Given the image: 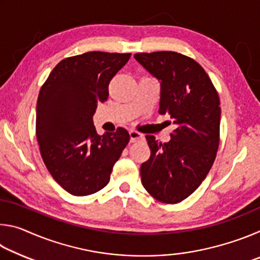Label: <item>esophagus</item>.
<instances>
[{
	"label": "esophagus",
	"mask_w": 260,
	"mask_h": 260,
	"mask_svg": "<svg viewBox=\"0 0 260 260\" xmlns=\"http://www.w3.org/2000/svg\"><path fill=\"white\" fill-rule=\"evenodd\" d=\"M129 136H131V142H136V141L143 139V134H141L136 131H129Z\"/></svg>",
	"instance_id": "esophagus-1"
}]
</instances>
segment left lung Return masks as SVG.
Returning a JSON list of instances; mask_svg holds the SVG:
<instances>
[{
	"instance_id": "left-lung-1",
	"label": "left lung",
	"mask_w": 260,
	"mask_h": 260,
	"mask_svg": "<svg viewBox=\"0 0 260 260\" xmlns=\"http://www.w3.org/2000/svg\"><path fill=\"white\" fill-rule=\"evenodd\" d=\"M134 58L160 81L158 112L175 125L167 143L146 136L151 153L141 165V181L153 199L179 203L200 187L217 156L219 96L204 69L190 57L156 51L140 52Z\"/></svg>"
}]
</instances>
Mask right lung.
<instances>
[{"instance_id":"add662e5","label":"right lung","mask_w":260,"mask_h":260,"mask_svg":"<svg viewBox=\"0 0 260 260\" xmlns=\"http://www.w3.org/2000/svg\"><path fill=\"white\" fill-rule=\"evenodd\" d=\"M131 54L89 51L60 60L41 87L37 139L42 159L59 186L87 196L109 183L129 134L119 127L99 135L93 116L109 96V83Z\"/></svg>"}]
</instances>
